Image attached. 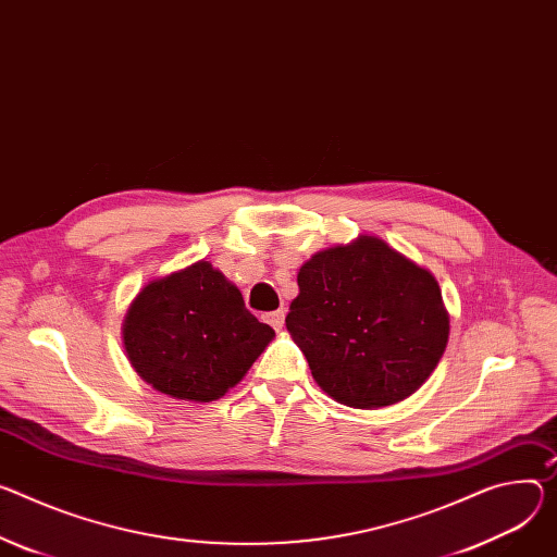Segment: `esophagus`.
<instances>
[{
	"label": "esophagus",
	"mask_w": 557,
	"mask_h": 557,
	"mask_svg": "<svg viewBox=\"0 0 557 557\" xmlns=\"http://www.w3.org/2000/svg\"><path fill=\"white\" fill-rule=\"evenodd\" d=\"M284 318H286V311H284V309H280V311L269 313V315H267V322H269L275 331H280V329L284 326Z\"/></svg>",
	"instance_id": "1"
}]
</instances>
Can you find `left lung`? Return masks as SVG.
Masks as SVG:
<instances>
[{
  "label": "left lung",
  "mask_w": 557,
  "mask_h": 557,
  "mask_svg": "<svg viewBox=\"0 0 557 557\" xmlns=\"http://www.w3.org/2000/svg\"><path fill=\"white\" fill-rule=\"evenodd\" d=\"M297 286L286 329L344 407L407 399L444 356L450 326L437 280L375 235L318 250Z\"/></svg>",
  "instance_id": "8db88e82"
}]
</instances>
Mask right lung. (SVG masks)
Segmentation results:
<instances>
[{
  "instance_id": "add662e5",
  "label": "right lung",
  "mask_w": 557,
  "mask_h": 557,
  "mask_svg": "<svg viewBox=\"0 0 557 557\" xmlns=\"http://www.w3.org/2000/svg\"><path fill=\"white\" fill-rule=\"evenodd\" d=\"M135 373L156 391L186 401H213L242 382L275 331L244 307L239 288L199 260L150 280L122 326Z\"/></svg>"
}]
</instances>
